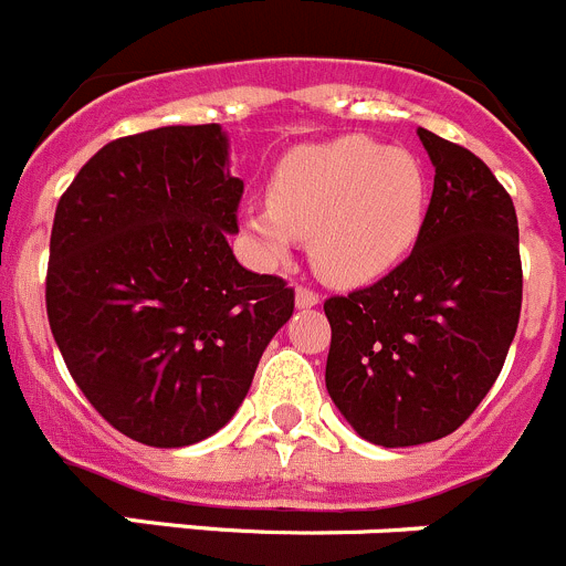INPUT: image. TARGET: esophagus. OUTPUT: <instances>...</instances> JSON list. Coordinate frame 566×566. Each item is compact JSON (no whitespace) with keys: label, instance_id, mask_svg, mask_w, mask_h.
I'll return each mask as SVG.
<instances>
[{"label":"esophagus","instance_id":"1","mask_svg":"<svg viewBox=\"0 0 566 566\" xmlns=\"http://www.w3.org/2000/svg\"><path fill=\"white\" fill-rule=\"evenodd\" d=\"M294 303H297V308H314V305H319V294L300 286L297 292H294Z\"/></svg>","mask_w":566,"mask_h":566}]
</instances>
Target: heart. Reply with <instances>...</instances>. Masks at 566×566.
<instances>
[{"mask_svg": "<svg viewBox=\"0 0 566 566\" xmlns=\"http://www.w3.org/2000/svg\"><path fill=\"white\" fill-rule=\"evenodd\" d=\"M427 199L418 157L347 134L286 154L269 201L243 207L241 227L261 261L283 263L300 238H311L314 269L359 286L401 263L421 235Z\"/></svg>", "mask_w": 566, "mask_h": 566, "instance_id": "b5f03b06", "label": "heart"}]
</instances>
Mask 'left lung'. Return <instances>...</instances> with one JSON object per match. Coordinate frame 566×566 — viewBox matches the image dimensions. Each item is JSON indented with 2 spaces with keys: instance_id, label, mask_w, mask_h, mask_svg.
<instances>
[{
  "instance_id": "obj_1",
  "label": "left lung",
  "mask_w": 566,
  "mask_h": 566,
  "mask_svg": "<svg viewBox=\"0 0 566 566\" xmlns=\"http://www.w3.org/2000/svg\"><path fill=\"white\" fill-rule=\"evenodd\" d=\"M434 168L412 255L325 300V387L356 434L385 449L452 434L505 365L522 311L520 224L483 159L418 128Z\"/></svg>"
}]
</instances>
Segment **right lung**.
I'll return each mask as SVG.
<instances>
[{"label":"right lung","mask_w":566,"mask_h":566,"mask_svg":"<svg viewBox=\"0 0 566 566\" xmlns=\"http://www.w3.org/2000/svg\"><path fill=\"white\" fill-rule=\"evenodd\" d=\"M241 193L227 132L210 123L114 139L61 196L50 328L83 396L137 443L219 432L292 317V289L232 255Z\"/></svg>","instance_id":"1"}]
</instances>
